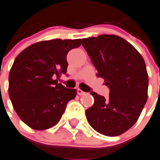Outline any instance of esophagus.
Listing matches in <instances>:
<instances>
[{
	"label": "esophagus",
	"mask_w": 160,
	"mask_h": 160,
	"mask_svg": "<svg viewBox=\"0 0 160 160\" xmlns=\"http://www.w3.org/2000/svg\"><path fill=\"white\" fill-rule=\"evenodd\" d=\"M77 93L79 95H80V96H82V95L86 94V92H84V91H83V90H81L80 88H78V89H77Z\"/></svg>",
	"instance_id": "esophagus-1"
}]
</instances>
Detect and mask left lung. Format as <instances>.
I'll list each match as a JSON object with an SVG mask.
<instances>
[{"label":"left lung","mask_w":160,"mask_h":160,"mask_svg":"<svg viewBox=\"0 0 160 160\" xmlns=\"http://www.w3.org/2000/svg\"><path fill=\"white\" fill-rule=\"evenodd\" d=\"M98 71L110 88L109 98L92 92L94 103L86 110L87 120L97 132L115 137L129 129L147 101L148 74L145 61L130 43L115 35L82 40Z\"/></svg>","instance_id":"8db88e82"}]
</instances>
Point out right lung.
I'll list each match as a JSON object with an SVG mask.
<instances>
[{
	"label": "right lung",
	"mask_w": 160,
	"mask_h": 160,
	"mask_svg": "<svg viewBox=\"0 0 160 160\" xmlns=\"http://www.w3.org/2000/svg\"><path fill=\"white\" fill-rule=\"evenodd\" d=\"M81 39H53L28 46L16 57L9 75V95L22 121L36 130L57 124L76 89L58 83L67 73V54ZM57 79H56V78Z\"/></svg>",
	"instance_id": "right-lung-1"
}]
</instances>
